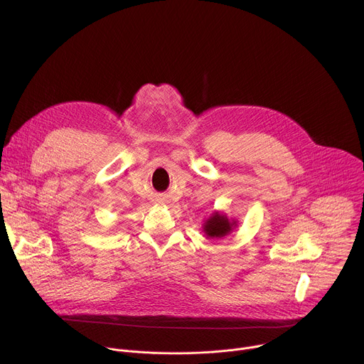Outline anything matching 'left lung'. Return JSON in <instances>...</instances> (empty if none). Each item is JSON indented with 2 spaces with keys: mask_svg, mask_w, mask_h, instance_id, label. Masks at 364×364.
<instances>
[{
  "mask_svg": "<svg viewBox=\"0 0 364 364\" xmlns=\"http://www.w3.org/2000/svg\"><path fill=\"white\" fill-rule=\"evenodd\" d=\"M236 220L228 219L226 215L215 212L209 219H207L203 225V230L205 236L209 239H219L223 236H228L235 228H236Z\"/></svg>",
  "mask_w": 364,
  "mask_h": 364,
  "instance_id": "8db88e82",
  "label": "left lung"
}]
</instances>
